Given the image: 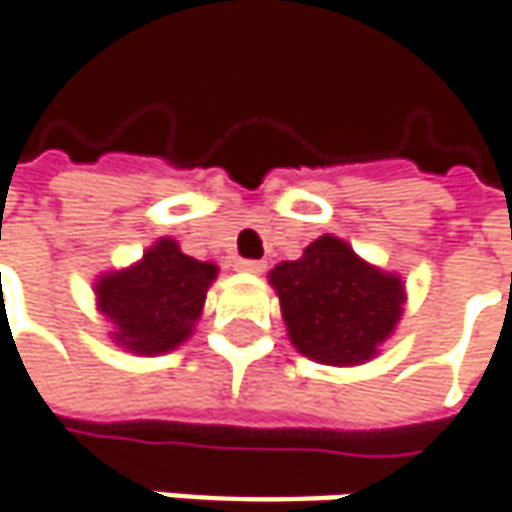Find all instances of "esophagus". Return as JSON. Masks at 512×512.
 <instances>
[{
  "label": "esophagus",
  "instance_id": "1",
  "mask_svg": "<svg viewBox=\"0 0 512 512\" xmlns=\"http://www.w3.org/2000/svg\"><path fill=\"white\" fill-rule=\"evenodd\" d=\"M234 266H237L240 272H252V275H260V272L266 269V263H263V260H237Z\"/></svg>",
  "mask_w": 512,
  "mask_h": 512
}]
</instances>
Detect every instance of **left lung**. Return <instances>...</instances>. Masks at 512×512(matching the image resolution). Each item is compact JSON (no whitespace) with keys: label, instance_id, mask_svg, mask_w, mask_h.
I'll return each mask as SVG.
<instances>
[{"label":"left lung","instance_id":"8db88e82","mask_svg":"<svg viewBox=\"0 0 512 512\" xmlns=\"http://www.w3.org/2000/svg\"><path fill=\"white\" fill-rule=\"evenodd\" d=\"M269 283L295 349L329 367L375 358L407 300L398 275L369 266L332 234L309 243L298 260L278 263Z\"/></svg>","mask_w":512,"mask_h":512}]
</instances>
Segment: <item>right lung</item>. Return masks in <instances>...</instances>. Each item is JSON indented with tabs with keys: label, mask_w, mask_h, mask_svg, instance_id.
Returning <instances> with one entry per match:
<instances>
[{
	"label": "right lung",
	"mask_w": 512,
	"mask_h": 512,
	"mask_svg": "<svg viewBox=\"0 0 512 512\" xmlns=\"http://www.w3.org/2000/svg\"><path fill=\"white\" fill-rule=\"evenodd\" d=\"M214 278V263L183 255L177 240L160 237L134 266L102 275L94 292L114 323V344L134 355H163L191 335Z\"/></svg>",
	"instance_id": "1"
}]
</instances>
